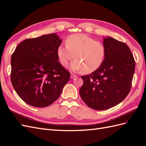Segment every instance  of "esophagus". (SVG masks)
Returning <instances> with one entry per match:
<instances>
[{"instance_id": "1", "label": "esophagus", "mask_w": 146, "mask_h": 146, "mask_svg": "<svg viewBox=\"0 0 146 146\" xmlns=\"http://www.w3.org/2000/svg\"><path fill=\"white\" fill-rule=\"evenodd\" d=\"M77 76H76V75H74V74H71V75H70V78L71 79H73V78H76V77H77Z\"/></svg>"}]
</instances>
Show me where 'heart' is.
Listing matches in <instances>:
<instances>
[{
	"label": "heart",
	"instance_id": "1",
	"mask_svg": "<svg viewBox=\"0 0 146 146\" xmlns=\"http://www.w3.org/2000/svg\"><path fill=\"white\" fill-rule=\"evenodd\" d=\"M66 45L61 44L57 48L60 63L67 66L72 59L76 58L70 68L73 71L83 70L91 73L102 64L106 49L102 42L85 34H74L66 39Z\"/></svg>",
	"mask_w": 146,
	"mask_h": 146
}]
</instances>
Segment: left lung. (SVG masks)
Listing matches in <instances>:
<instances>
[{
  "instance_id": "obj_1",
  "label": "left lung",
  "mask_w": 146,
  "mask_h": 146,
  "mask_svg": "<svg viewBox=\"0 0 146 146\" xmlns=\"http://www.w3.org/2000/svg\"><path fill=\"white\" fill-rule=\"evenodd\" d=\"M106 54L100 67L90 75L82 76L79 91L82 99L96 110L112 108L129 94L135 73V61L126 44L111 37L104 38Z\"/></svg>"
}]
</instances>
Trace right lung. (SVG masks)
Listing matches in <instances>:
<instances>
[{"label": "right lung", "instance_id": "add662e5", "mask_svg": "<svg viewBox=\"0 0 146 146\" xmlns=\"http://www.w3.org/2000/svg\"><path fill=\"white\" fill-rule=\"evenodd\" d=\"M61 39L56 33L21 42L11 59V82L19 98L33 107L42 108L59 98L70 72L58 62Z\"/></svg>", "mask_w": 146, "mask_h": 146}]
</instances>
